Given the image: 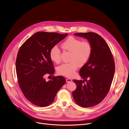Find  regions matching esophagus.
Wrapping results in <instances>:
<instances>
[{
	"label": "esophagus",
	"mask_w": 129,
	"mask_h": 129,
	"mask_svg": "<svg viewBox=\"0 0 129 129\" xmlns=\"http://www.w3.org/2000/svg\"><path fill=\"white\" fill-rule=\"evenodd\" d=\"M71 79H70V78H67V79H66V82L67 83H69V82H71Z\"/></svg>",
	"instance_id": "1"
}]
</instances>
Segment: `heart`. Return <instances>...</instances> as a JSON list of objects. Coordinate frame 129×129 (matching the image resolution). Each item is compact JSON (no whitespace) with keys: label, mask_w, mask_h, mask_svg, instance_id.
Segmentation results:
<instances>
[{"label":"heart","mask_w":129,"mask_h":129,"mask_svg":"<svg viewBox=\"0 0 129 129\" xmlns=\"http://www.w3.org/2000/svg\"><path fill=\"white\" fill-rule=\"evenodd\" d=\"M63 49L70 52V62L59 66L57 69L59 74L71 77L79 65H85L89 60L92 53V46L88 41H81L74 37H69L62 43ZM50 59L58 64L61 61V51L57 46L52 47L49 52Z\"/></svg>","instance_id":"b5f03b06"}]
</instances>
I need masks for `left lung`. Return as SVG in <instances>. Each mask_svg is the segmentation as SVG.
Returning a JSON list of instances; mask_svg holds the SVG:
<instances>
[{
  "label": "left lung",
  "mask_w": 129,
  "mask_h": 129,
  "mask_svg": "<svg viewBox=\"0 0 129 129\" xmlns=\"http://www.w3.org/2000/svg\"><path fill=\"white\" fill-rule=\"evenodd\" d=\"M74 35L87 39L92 50L89 60L80 71L84 81L73 80L77 88L72 92L73 98L82 107H92L101 103L108 93L115 73L114 59L108 44L98 34L89 32ZM85 81L86 83L83 84Z\"/></svg>",
  "instance_id": "left-lung-1"
}]
</instances>
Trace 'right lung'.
Here are the masks:
<instances>
[{"label":"right lung","instance_id":"1","mask_svg":"<svg viewBox=\"0 0 129 129\" xmlns=\"http://www.w3.org/2000/svg\"><path fill=\"white\" fill-rule=\"evenodd\" d=\"M67 35L37 32L25 41L18 52L16 70L18 83L25 97L36 106L44 107L52 103L65 83L62 76L52 77L48 81L44 77L54 72L49 57L51 48Z\"/></svg>","mask_w":129,"mask_h":129}]
</instances>
